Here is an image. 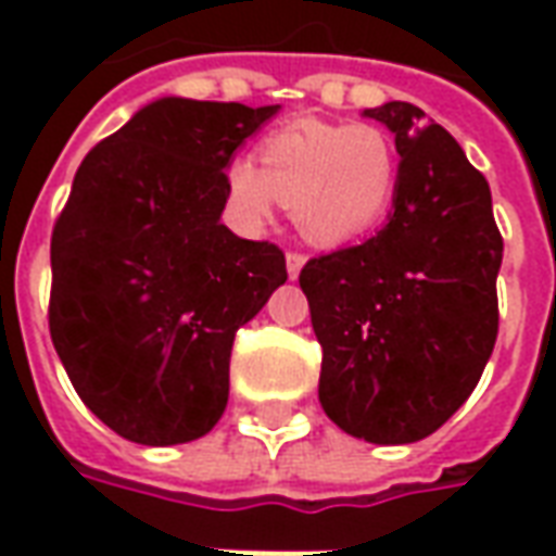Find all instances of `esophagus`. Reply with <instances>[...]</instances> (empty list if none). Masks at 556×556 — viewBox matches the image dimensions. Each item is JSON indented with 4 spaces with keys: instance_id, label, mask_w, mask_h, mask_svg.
<instances>
[{
    "instance_id": "obj_1",
    "label": "esophagus",
    "mask_w": 556,
    "mask_h": 556,
    "mask_svg": "<svg viewBox=\"0 0 556 556\" xmlns=\"http://www.w3.org/2000/svg\"><path fill=\"white\" fill-rule=\"evenodd\" d=\"M306 265V255L298 253V250H291L289 255H286V267H289V277L298 279V274H301V267Z\"/></svg>"
}]
</instances>
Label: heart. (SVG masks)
Wrapping results in <instances>:
<instances>
[{
  "instance_id": "heart-1",
  "label": "heart",
  "mask_w": 556,
  "mask_h": 556,
  "mask_svg": "<svg viewBox=\"0 0 556 556\" xmlns=\"http://www.w3.org/2000/svg\"><path fill=\"white\" fill-rule=\"evenodd\" d=\"M396 184V148L384 130L315 118L274 130L258 148V166L250 160L229 166L231 205L243 223H265L282 202L309 241L330 247L381 226Z\"/></svg>"
}]
</instances>
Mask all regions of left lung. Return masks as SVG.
Segmentation results:
<instances>
[{
  "instance_id": "1",
  "label": "left lung",
  "mask_w": 556,
  "mask_h": 556,
  "mask_svg": "<svg viewBox=\"0 0 556 556\" xmlns=\"http://www.w3.org/2000/svg\"><path fill=\"white\" fill-rule=\"evenodd\" d=\"M396 134L393 214L301 270L321 342V408L369 443L429 438L465 405L497 339L503 238L485 175L414 103L366 110Z\"/></svg>"
}]
</instances>
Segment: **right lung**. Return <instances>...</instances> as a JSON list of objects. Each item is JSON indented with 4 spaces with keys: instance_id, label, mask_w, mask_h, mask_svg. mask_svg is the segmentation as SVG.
Instances as JSON below:
<instances>
[{
    "instance_id": "add662e5",
    "label": "right lung",
    "mask_w": 556,
    "mask_h": 556,
    "mask_svg": "<svg viewBox=\"0 0 556 556\" xmlns=\"http://www.w3.org/2000/svg\"><path fill=\"white\" fill-rule=\"evenodd\" d=\"M277 106L163 98L91 148L50 241V337L115 434L202 438L229 402V357L289 270L277 243L231 235V154Z\"/></svg>"
}]
</instances>
